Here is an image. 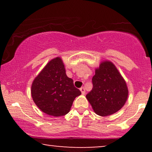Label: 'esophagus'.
<instances>
[{"instance_id": "obj_1", "label": "esophagus", "mask_w": 152, "mask_h": 152, "mask_svg": "<svg viewBox=\"0 0 152 152\" xmlns=\"http://www.w3.org/2000/svg\"><path fill=\"white\" fill-rule=\"evenodd\" d=\"M80 91H81V92H82V95H84L85 93V92H86V91H85V88H84V87H82V88H80Z\"/></svg>"}]
</instances>
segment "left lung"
Returning a JSON list of instances; mask_svg holds the SVG:
<instances>
[{
    "label": "left lung",
    "mask_w": 152,
    "mask_h": 152,
    "mask_svg": "<svg viewBox=\"0 0 152 152\" xmlns=\"http://www.w3.org/2000/svg\"><path fill=\"white\" fill-rule=\"evenodd\" d=\"M92 83V90L86 97L95 113L107 116L121 109L127 99L128 88L112 62H102L95 70Z\"/></svg>",
    "instance_id": "left-lung-1"
}]
</instances>
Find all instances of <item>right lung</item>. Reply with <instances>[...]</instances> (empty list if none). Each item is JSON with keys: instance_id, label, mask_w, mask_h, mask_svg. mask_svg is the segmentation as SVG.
Here are the masks:
<instances>
[{"instance_id": "1", "label": "right lung", "mask_w": 152, "mask_h": 152, "mask_svg": "<svg viewBox=\"0 0 152 152\" xmlns=\"http://www.w3.org/2000/svg\"><path fill=\"white\" fill-rule=\"evenodd\" d=\"M31 93L34 103L43 113L59 117L70 111L81 91L66 75L61 58L57 57L49 61L34 79Z\"/></svg>"}]
</instances>
